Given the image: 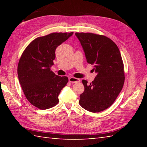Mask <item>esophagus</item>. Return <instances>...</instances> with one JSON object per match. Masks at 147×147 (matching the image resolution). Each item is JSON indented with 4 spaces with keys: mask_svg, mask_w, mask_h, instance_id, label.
<instances>
[{
    "mask_svg": "<svg viewBox=\"0 0 147 147\" xmlns=\"http://www.w3.org/2000/svg\"><path fill=\"white\" fill-rule=\"evenodd\" d=\"M69 82L72 83H75L80 82V80L78 78H74V77H70L69 78Z\"/></svg>",
    "mask_w": 147,
    "mask_h": 147,
    "instance_id": "34e87169",
    "label": "esophagus"
}]
</instances>
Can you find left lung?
Masks as SVG:
<instances>
[{"label": "left lung", "mask_w": 147, "mask_h": 147, "mask_svg": "<svg viewBox=\"0 0 147 147\" xmlns=\"http://www.w3.org/2000/svg\"><path fill=\"white\" fill-rule=\"evenodd\" d=\"M88 63L94 65L95 80L87 84L80 96V105L86 111L99 112L113 104L124 83V65L119 49L110 38L91 33H76Z\"/></svg>", "instance_id": "left-lung-1"}]
</instances>
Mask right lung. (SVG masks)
I'll return each mask as SVG.
<instances>
[{
  "label": "right lung",
  "instance_id": "1",
  "mask_svg": "<svg viewBox=\"0 0 147 147\" xmlns=\"http://www.w3.org/2000/svg\"><path fill=\"white\" fill-rule=\"evenodd\" d=\"M71 33H53L35 39L24 50L19 61L18 75L24 94L38 109L51 108L59 102L58 96L68 78L51 70L55 49L73 35Z\"/></svg>",
  "mask_w": 147,
  "mask_h": 147
}]
</instances>
